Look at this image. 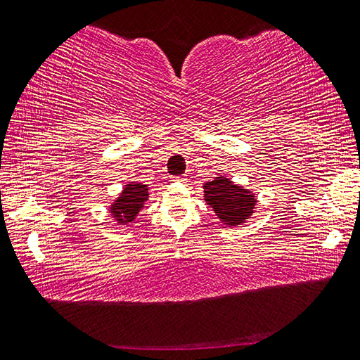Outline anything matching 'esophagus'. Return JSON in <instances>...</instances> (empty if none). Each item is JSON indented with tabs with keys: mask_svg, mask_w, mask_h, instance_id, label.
Wrapping results in <instances>:
<instances>
[{
	"mask_svg": "<svg viewBox=\"0 0 360 360\" xmlns=\"http://www.w3.org/2000/svg\"><path fill=\"white\" fill-rule=\"evenodd\" d=\"M176 181H179V182H184V181H186V178H182V176H179V178H176Z\"/></svg>",
	"mask_w": 360,
	"mask_h": 360,
	"instance_id": "34e87169",
	"label": "esophagus"
}]
</instances>
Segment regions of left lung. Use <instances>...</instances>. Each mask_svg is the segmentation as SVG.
<instances>
[{"mask_svg":"<svg viewBox=\"0 0 360 360\" xmlns=\"http://www.w3.org/2000/svg\"><path fill=\"white\" fill-rule=\"evenodd\" d=\"M205 202L227 226H238L253 214L256 198L250 191L233 184L231 179L216 178L203 186Z\"/></svg>","mask_w":360,"mask_h":360,"instance_id":"left-lung-1","label":"left lung"}]
</instances>
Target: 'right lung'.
Segmentation results:
<instances>
[{"label": "right lung", "mask_w": 360, "mask_h": 360, "mask_svg": "<svg viewBox=\"0 0 360 360\" xmlns=\"http://www.w3.org/2000/svg\"><path fill=\"white\" fill-rule=\"evenodd\" d=\"M149 189H147L146 184H141V182H131L127 184L123 192L120 193L113 205L110 207V213L113 218H115L120 224H127V222L134 221L136 216L142 208V205L149 197Z\"/></svg>", "instance_id": "1"}]
</instances>
